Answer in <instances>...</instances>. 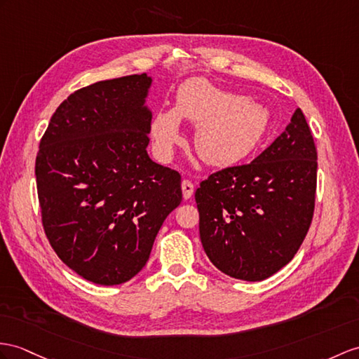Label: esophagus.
Instances as JSON below:
<instances>
[{
  "label": "esophagus",
  "instance_id": "esophagus-1",
  "mask_svg": "<svg viewBox=\"0 0 359 359\" xmlns=\"http://www.w3.org/2000/svg\"><path fill=\"white\" fill-rule=\"evenodd\" d=\"M181 189H182V196H184V199H190L195 191V186L191 184L189 180H184L181 182Z\"/></svg>",
  "mask_w": 359,
  "mask_h": 359
}]
</instances>
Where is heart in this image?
I'll use <instances>...</instances> for the list:
<instances>
[{"instance_id":"heart-1","label":"heart","mask_w":359,"mask_h":359,"mask_svg":"<svg viewBox=\"0 0 359 359\" xmlns=\"http://www.w3.org/2000/svg\"><path fill=\"white\" fill-rule=\"evenodd\" d=\"M181 120L196 125L194 144L199 158L225 168L255 151L269 116L262 104L195 77L180 86L173 109H161L152 118V135L163 154L182 140Z\"/></svg>"}]
</instances>
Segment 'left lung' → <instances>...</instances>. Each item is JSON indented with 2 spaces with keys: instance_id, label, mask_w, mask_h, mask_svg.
Returning <instances> with one entry per match:
<instances>
[{
  "instance_id": "obj_1",
  "label": "left lung",
  "mask_w": 359,
  "mask_h": 359,
  "mask_svg": "<svg viewBox=\"0 0 359 359\" xmlns=\"http://www.w3.org/2000/svg\"><path fill=\"white\" fill-rule=\"evenodd\" d=\"M317 149L303 112L250 164L201 182L195 199L205 255L224 274L260 282L290 264L312 222Z\"/></svg>"
}]
</instances>
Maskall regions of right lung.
I'll list each match as a JSON object with an SVG mask.
<instances>
[{
	"instance_id": "right-lung-1",
	"label": "right lung",
	"mask_w": 359,
	"mask_h": 359,
	"mask_svg": "<svg viewBox=\"0 0 359 359\" xmlns=\"http://www.w3.org/2000/svg\"><path fill=\"white\" fill-rule=\"evenodd\" d=\"M152 77L133 74L74 91L39 143L36 186L43 231L85 280H130L149 260L182 199L181 175L147 155Z\"/></svg>"
}]
</instances>
